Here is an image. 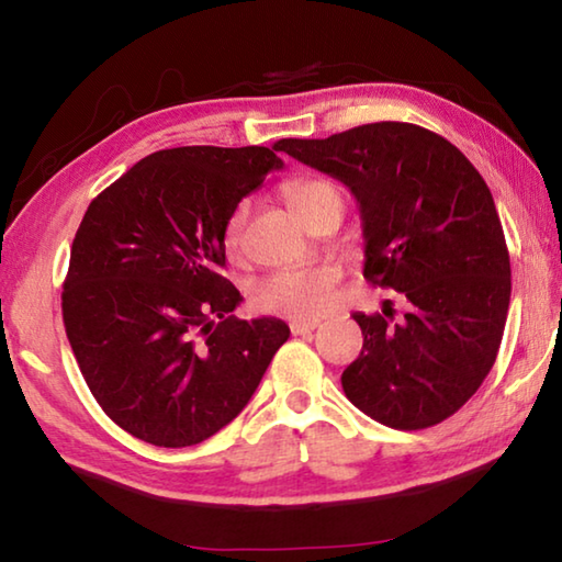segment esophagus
Instances as JSON below:
<instances>
[{
    "label": "esophagus",
    "mask_w": 562,
    "mask_h": 562,
    "mask_svg": "<svg viewBox=\"0 0 562 562\" xmlns=\"http://www.w3.org/2000/svg\"><path fill=\"white\" fill-rule=\"evenodd\" d=\"M317 327V322H304V319H292L290 322V331L294 337H304V335H310L312 329Z\"/></svg>",
    "instance_id": "obj_1"
}]
</instances>
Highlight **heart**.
<instances>
[{
	"label": "heart",
	"instance_id": "1",
	"mask_svg": "<svg viewBox=\"0 0 562 562\" xmlns=\"http://www.w3.org/2000/svg\"><path fill=\"white\" fill-rule=\"evenodd\" d=\"M322 195H339V190L319 178H302L284 186V198L300 217ZM341 198V195H339ZM247 217V203L235 205V211L223 227V250L231 260L243 252V227ZM339 272L329 265L297 270H278L260 278L250 288V307L260 315H280L292 319H317L335 302Z\"/></svg>",
	"mask_w": 562,
	"mask_h": 562
}]
</instances>
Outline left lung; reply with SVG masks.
I'll list each match as a JSON object with an SVG mask.
<instances>
[{
  "label": "left lung",
  "mask_w": 562,
  "mask_h": 562,
  "mask_svg": "<svg viewBox=\"0 0 562 562\" xmlns=\"http://www.w3.org/2000/svg\"><path fill=\"white\" fill-rule=\"evenodd\" d=\"M282 150L355 193L364 278L408 307L396 322L357 312L364 347L341 374L347 398L392 429L441 424L479 392L506 327L510 258L486 180L439 133L402 121Z\"/></svg>",
  "instance_id": "8db88e82"
}]
</instances>
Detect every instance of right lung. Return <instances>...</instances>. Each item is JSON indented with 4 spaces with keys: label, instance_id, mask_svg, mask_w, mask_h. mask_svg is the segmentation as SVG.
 Returning <instances> with one entry per match:
<instances>
[{
    "label": "right lung",
    "instance_id": "right-lung-1",
    "mask_svg": "<svg viewBox=\"0 0 562 562\" xmlns=\"http://www.w3.org/2000/svg\"><path fill=\"white\" fill-rule=\"evenodd\" d=\"M272 148H166L93 198L71 245L61 315L93 398L136 439L183 449L243 412L290 327L237 319L223 227L282 168Z\"/></svg>",
    "mask_w": 562,
    "mask_h": 562
}]
</instances>
